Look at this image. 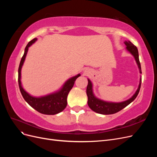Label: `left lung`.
I'll return each instance as SVG.
<instances>
[{"mask_svg":"<svg viewBox=\"0 0 157 157\" xmlns=\"http://www.w3.org/2000/svg\"><path fill=\"white\" fill-rule=\"evenodd\" d=\"M124 44L126 46V49L134 57L137 66H138L140 73V74H141V65L139 60V54L137 47L133 44L129 40H125ZM88 83L86 88V94L88 96V105L89 107L94 112L99 114H102V115H111V114H114L120 111L122 109H124L127 105H129L130 103H132L136 98L137 95L139 94L141 88V78H140V80L139 86L137 88V90H136L135 94L132 96V97L127 99L126 101L117 103L106 101L96 98L93 92V86L91 80L88 78Z\"/></svg>","mask_w":157,"mask_h":157,"instance_id":"left-lung-1","label":"left lung"}]
</instances>
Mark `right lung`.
<instances>
[{
  "instance_id": "obj_1",
  "label": "right lung",
  "mask_w": 157,
  "mask_h": 157,
  "mask_svg": "<svg viewBox=\"0 0 157 157\" xmlns=\"http://www.w3.org/2000/svg\"><path fill=\"white\" fill-rule=\"evenodd\" d=\"M36 40L37 39L35 38L34 39L31 40L27 44L25 48L24 54H23L21 59L20 66H19L18 69L19 87H20V92L21 93L23 98H24L25 101L31 107H32L36 111L42 114L54 115L63 111L66 106H67V98L69 92H70L71 88H73L76 79L80 77V74H78L77 75L74 76V77L69 78L63 84L62 87L59 90H58V91L46 95V96L40 97H34L30 95L29 93H27L22 87L21 82V71L22 66L23 63H24L29 48L33 43H35Z\"/></svg>"
}]
</instances>
